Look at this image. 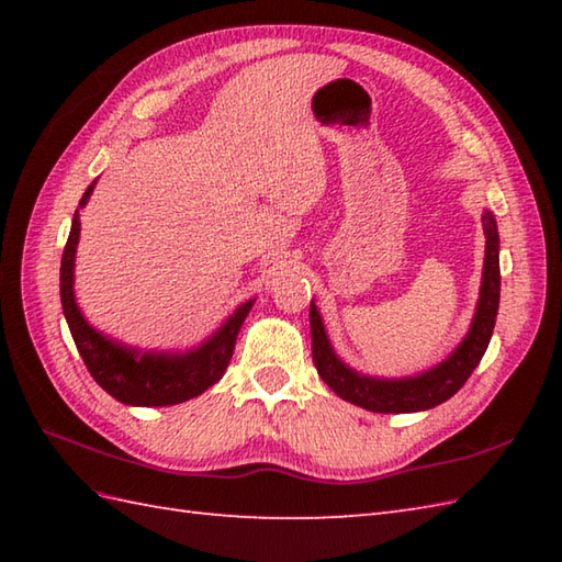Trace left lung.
<instances>
[{
	"mask_svg": "<svg viewBox=\"0 0 562 562\" xmlns=\"http://www.w3.org/2000/svg\"><path fill=\"white\" fill-rule=\"evenodd\" d=\"M483 232L485 268L473 326L469 330V336H465V340L453 350L447 362H441L439 367L429 369V372L420 376L384 381L352 372V369L345 367L336 357V352L330 350L324 324H321V316L316 312V306L312 304V308H308V318H312L314 362L321 379H324L342 401H350L355 405H360V408L374 413H415L435 408V405L449 401L453 393L469 381L473 369L483 360L487 342L493 338L499 306V236L491 212H485L483 217Z\"/></svg>",
	"mask_w": 562,
	"mask_h": 562,
	"instance_id": "8db88e82",
	"label": "left lung"
}]
</instances>
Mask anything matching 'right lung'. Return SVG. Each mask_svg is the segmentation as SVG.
Here are the masks:
<instances>
[{
    "instance_id": "right-lung-1",
    "label": "right lung",
    "mask_w": 562,
    "mask_h": 562,
    "mask_svg": "<svg viewBox=\"0 0 562 562\" xmlns=\"http://www.w3.org/2000/svg\"><path fill=\"white\" fill-rule=\"evenodd\" d=\"M93 181L87 193L81 195L79 207L87 205L93 193ZM79 241V210L71 220V232L65 244L63 268H59V296H63V312L77 350L87 364L93 381L111 393L115 401L125 405H176L188 398L200 396L212 384H217L229 367L238 328L248 316L254 302H246L236 308V314L202 345V348L188 355H137L130 348H121L105 340L101 333L93 330L83 321L75 302V254Z\"/></svg>"
}]
</instances>
